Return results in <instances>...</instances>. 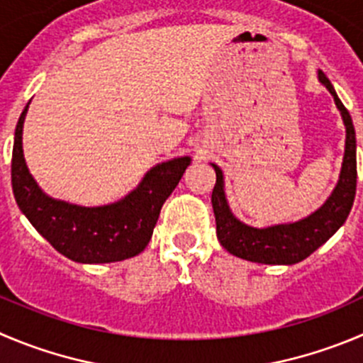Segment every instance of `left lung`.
Wrapping results in <instances>:
<instances>
[{
	"label": "left lung",
	"instance_id": "left-lung-1",
	"mask_svg": "<svg viewBox=\"0 0 363 363\" xmlns=\"http://www.w3.org/2000/svg\"><path fill=\"white\" fill-rule=\"evenodd\" d=\"M319 80L326 85L328 91L335 98V103L342 113L346 124V153H344L340 179L333 194L320 206L317 212L306 219L292 224H279V226L251 228L242 224L233 217L228 208L223 189V172L216 164V187L212 191V206L217 224V239L220 246L235 257L244 258L258 264L291 265L305 260L319 246H323L335 231L339 230L347 219L357 194V139H354V126L350 112L335 92L333 85L328 76L319 71Z\"/></svg>",
	"mask_w": 363,
	"mask_h": 363
}]
</instances>
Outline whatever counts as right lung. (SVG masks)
I'll use <instances>...</instances> for the list:
<instances>
[{"instance_id": "obj_1", "label": "right lung", "mask_w": 363, "mask_h": 363, "mask_svg": "<svg viewBox=\"0 0 363 363\" xmlns=\"http://www.w3.org/2000/svg\"><path fill=\"white\" fill-rule=\"evenodd\" d=\"M24 106L16 126L12 151V189L21 212L40 235L69 260L108 264L144 251L153 235L162 205L171 196L191 158L182 157L151 169L137 191L113 205L85 208L48 198L30 174L23 157Z\"/></svg>"}]
</instances>
